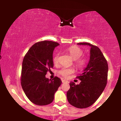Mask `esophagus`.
<instances>
[{"label":"esophagus","mask_w":121,"mask_h":121,"mask_svg":"<svg viewBox=\"0 0 121 121\" xmlns=\"http://www.w3.org/2000/svg\"><path fill=\"white\" fill-rule=\"evenodd\" d=\"M62 83H65V82H68V81H66V80H63V79H62Z\"/></svg>","instance_id":"34e87169"}]
</instances>
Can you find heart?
Instances as JSON below:
<instances>
[{
  "label": "heart",
  "mask_w": 121,
  "mask_h": 121,
  "mask_svg": "<svg viewBox=\"0 0 121 121\" xmlns=\"http://www.w3.org/2000/svg\"><path fill=\"white\" fill-rule=\"evenodd\" d=\"M69 53L70 56L74 60L76 66L78 68H81L84 66L86 62V60L84 58H80L83 53V51L80 47L73 45L69 48H68L66 50ZM59 53H56L54 55L53 57V61L55 64L57 65L59 63ZM59 73L63 76L65 78L68 77L70 74L74 72V69L73 68H66L64 67L59 71Z\"/></svg>",
  "instance_id": "1"
}]
</instances>
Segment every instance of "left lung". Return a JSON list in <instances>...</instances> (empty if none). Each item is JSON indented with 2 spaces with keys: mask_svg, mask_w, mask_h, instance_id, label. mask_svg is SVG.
<instances>
[{
  "mask_svg": "<svg viewBox=\"0 0 121 121\" xmlns=\"http://www.w3.org/2000/svg\"><path fill=\"white\" fill-rule=\"evenodd\" d=\"M77 44L91 47L90 59L82 74L77 77L81 82L76 85L70 82L66 97L70 105L83 109L92 105L105 89L108 80V65L99 48L87 43Z\"/></svg>",
  "mask_w": 121,
  "mask_h": 121,
  "instance_id": "obj_1",
  "label": "left lung"
}]
</instances>
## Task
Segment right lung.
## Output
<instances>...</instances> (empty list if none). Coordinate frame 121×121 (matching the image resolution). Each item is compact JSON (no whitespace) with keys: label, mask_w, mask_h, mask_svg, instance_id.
<instances>
[{"label":"right lung","mask_w":121,"mask_h":121,"mask_svg":"<svg viewBox=\"0 0 121 121\" xmlns=\"http://www.w3.org/2000/svg\"><path fill=\"white\" fill-rule=\"evenodd\" d=\"M58 45L57 43L51 41L37 43L30 47L23 59L21 85L26 96L35 105L52 103L62 83L57 77L52 80L45 77L53 66V53Z\"/></svg>","instance_id":"add662e5"}]
</instances>
